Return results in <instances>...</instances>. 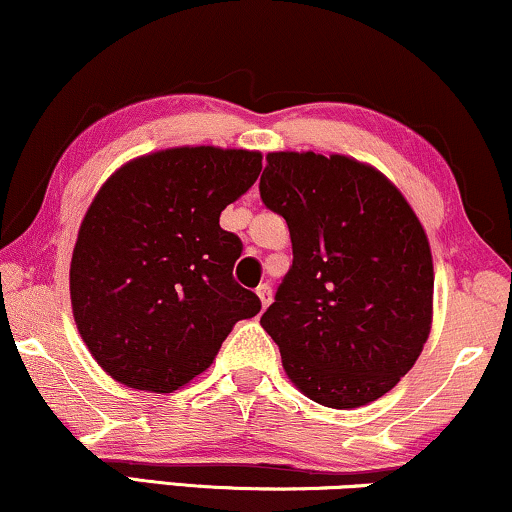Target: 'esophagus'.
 <instances>
[{"mask_svg":"<svg viewBox=\"0 0 512 512\" xmlns=\"http://www.w3.org/2000/svg\"><path fill=\"white\" fill-rule=\"evenodd\" d=\"M257 297H260L262 309H267L269 302H271V288L269 286H260V288H257Z\"/></svg>","mask_w":512,"mask_h":512,"instance_id":"34e87169","label":"esophagus"}]
</instances>
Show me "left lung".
Returning a JSON list of instances; mask_svg holds the SVG:
<instances>
[{"mask_svg": "<svg viewBox=\"0 0 512 512\" xmlns=\"http://www.w3.org/2000/svg\"><path fill=\"white\" fill-rule=\"evenodd\" d=\"M260 196L293 243V267L260 319L290 383L328 409L380 399L432 328L435 267L409 200L373 165L314 151L267 153Z\"/></svg>", "mask_w": 512, "mask_h": 512, "instance_id": "left-lung-1", "label": "left lung"}]
</instances>
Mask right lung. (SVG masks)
Masks as SVG:
<instances>
[{"label":"right lung","mask_w":512,"mask_h":512,"mask_svg":"<svg viewBox=\"0 0 512 512\" xmlns=\"http://www.w3.org/2000/svg\"><path fill=\"white\" fill-rule=\"evenodd\" d=\"M260 172V151L174 146L103 181L77 231L70 304L84 345L120 385H189L231 328L260 312L231 274L241 238L219 226Z\"/></svg>","instance_id":"add662e5"}]
</instances>
